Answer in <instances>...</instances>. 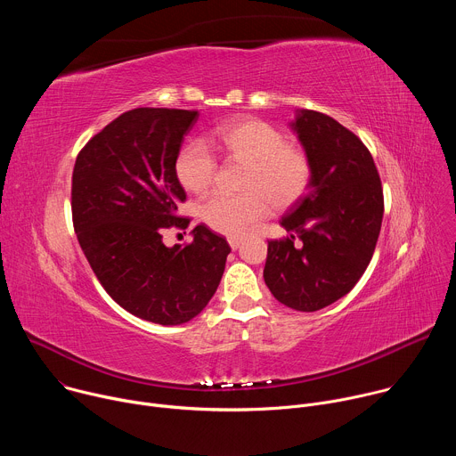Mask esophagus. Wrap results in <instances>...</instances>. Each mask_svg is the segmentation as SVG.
Segmentation results:
<instances>
[{"instance_id": "1", "label": "esophagus", "mask_w": 456, "mask_h": 456, "mask_svg": "<svg viewBox=\"0 0 456 456\" xmlns=\"http://www.w3.org/2000/svg\"><path fill=\"white\" fill-rule=\"evenodd\" d=\"M243 243V240L241 238H234V236H231L229 238V245H231V248L232 250H236V248H240V245Z\"/></svg>"}]
</instances>
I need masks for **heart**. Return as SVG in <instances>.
<instances>
[{
    "label": "heart",
    "instance_id": "1",
    "mask_svg": "<svg viewBox=\"0 0 456 456\" xmlns=\"http://www.w3.org/2000/svg\"><path fill=\"white\" fill-rule=\"evenodd\" d=\"M206 141L222 153L248 162L245 189L250 191L243 194L218 191L200 206L202 220L222 234H245L271 213V201L276 208L292 204L310 180L305 151L285 144L280 129L265 120L238 118L220 124ZM208 147L200 139H191L176 153L175 173L189 192L206 191L215 178L216 159Z\"/></svg>",
    "mask_w": 456,
    "mask_h": 456
}]
</instances>
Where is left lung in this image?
<instances>
[{"mask_svg": "<svg viewBox=\"0 0 456 456\" xmlns=\"http://www.w3.org/2000/svg\"><path fill=\"white\" fill-rule=\"evenodd\" d=\"M290 129L308 157L310 180L280 222L290 238L269 241L264 278L285 306L315 312L364 274L380 232L382 187L366 146L332 117L296 110ZM296 235L301 248L293 247Z\"/></svg>", "mask_w": 456, "mask_h": 456, "instance_id": "1", "label": "left lung"}]
</instances>
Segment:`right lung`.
<instances>
[{
  "instance_id": "add662e5",
  "label": "right lung",
  "mask_w": 456,
  "mask_h": 456,
  "mask_svg": "<svg viewBox=\"0 0 456 456\" xmlns=\"http://www.w3.org/2000/svg\"><path fill=\"white\" fill-rule=\"evenodd\" d=\"M197 120V110L126 111L81 150L72 176L74 227L97 280L124 310L164 327L208 306L231 252L204 224L185 247L162 241L189 225L175 215L185 200L175 159Z\"/></svg>"
}]
</instances>
